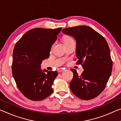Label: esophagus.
<instances>
[{"label":"esophagus","instance_id":"1","mask_svg":"<svg viewBox=\"0 0 121 121\" xmlns=\"http://www.w3.org/2000/svg\"><path fill=\"white\" fill-rule=\"evenodd\" d=\"M57 71H58V72L61 73V72H63V71H64V69H62V68H58V69H57Z\"/></svg>","mask_w":121,"mask_h":121}]
</instances>
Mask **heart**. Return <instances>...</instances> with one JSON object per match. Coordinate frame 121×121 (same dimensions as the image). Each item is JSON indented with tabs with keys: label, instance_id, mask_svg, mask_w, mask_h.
<instances>
[{
	"label": "heart",
	"instance_id": "1",
	"mask_svg": "<svg viewBox=\"0 0 121 121\" xmlns=\"http://www.w3.org/2000/svg\"><path fill=\"white\" fill-rule=\"evenodd\" d=\"M73 39L70 37H69V36H66L64 39V43H66V42H67L69 41H70V40H72Z\"/></svg>",
	"mask_w": 121,
	"mask_h": 121
}]
</instances>
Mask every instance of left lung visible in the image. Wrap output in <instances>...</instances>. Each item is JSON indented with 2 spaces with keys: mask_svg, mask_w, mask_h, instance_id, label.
Instances as JSON below:
<instances>
[{
  "mask_svg": "<svg viewBox=\"0 0 121 121\" xmlns=\"http://www.w3.org/2000/svg\"><path fill=\"white\" fill-rule=\"evenodd\" d=\"M63 33L76 40L77 64H82L79 75L71 69L74 76L70 83L72 93L85 100L93 99L102 93L112 74V62L108 43L103 36L89 26L66 28Z\"/></svg>",
  "mask_w": 121,
  "mask_h": 121,
  "instance_id": "8db88e82",
  "label": "left lung"
}]
</instances>
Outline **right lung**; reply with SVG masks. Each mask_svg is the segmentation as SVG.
Returning a JSON list of instances; mask_svg holds the SVG:
<instances>
[{
	"label": "right lung",
	"instance_id": "1",
	"mask_svg": "<svg viewBox=\"0 0 121 121\" xmlns=\"http://www.w3.org/2000/svg\"><path fill=\"white\" fill-rule=\"evenodd\" d=\"M62 28H33L17 42L13 52L12 74L19 91L33 101L45 99L53 93L56 71L42 70L43 60L48 58L52 46Z\"/></svg>",
	"mask_w": 121,
	"mask_h": 121
}]
</instances>
